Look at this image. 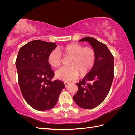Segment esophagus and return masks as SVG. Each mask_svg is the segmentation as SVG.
Wrapping results in <instances>:
<instances>
[{
  "label": "esophagus",
  "mask_w": 135,
  "mask_h": 135,
  "mask_svg": "<svg viewBox=\"0 0 135 135\" xmlns=\"http://www.w3.org/2000/svg\"><path fill=\"white\" fill-rule=\"evenodd\" d=\"M69 82H68V81H65V82H64V84H65V85L66 87L68 86V85H69Z\"/></svg>",
  "instance_id": "1"
}]
</instances>
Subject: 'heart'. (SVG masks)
Instances as JSON below:
<instances>
[{
	"label": "heart",
	"mask_w": 135,
	"mask_h": 135,
	"mask_svg": "<svg viewBox=\"0 0 135 135\" xmlns=\"http://www.w3.org/2000/svg\"><path fill=\"white\" fill-rule=\"evenodd\" d=\"M60 51L65 56H70L69 60V66L62 67L55 72L57 79L64 81L74 80L80 74L84 75L90 71L95 62V52L91 47H84L82 45L73 43L62 48L55 49L49 54L48 64L53 68H57L61 64L62 57Z\"/></svg>",
	"instance_id": "heart-1"
}]
</instances>
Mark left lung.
I'll use <instances>...</instances> for the list:
<instances>
[{"instance_id": "left-lung-1", "label": "left lung", "mask_w": 135, "mask_h": 135, "mask_svg": "<svg viewBox=\"0 0 135 135\" xmlns=\"http://www.w3.org/2000/svg\"><path fill=\"white\" fill-rule=\"evenodd\" d=\"M79 42H87L95 52L92 69L84 78L76 83L78 87L73 96L76 104L83 109L95 108L103 102L110 91L114 78V57L105 44L91 37Z\"/></svg>"}]
</instances>
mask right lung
I'll use <instances>...</instances> for the list:
<instances>
[{"label":"right lung","instance_id":"obj_1","mask_svg":"<svg viewBox=\"0 0 135 135\" xmlns=\"http://www.w3.org/2000/svg\"><path fill=\"white\" fill-rule=\"evenodd\" d=\"M57 46L32 40L20 48L16 61L22 95L31 107L39 111L54 108L65 87L62 81L51 80L54 72L47 61L49 54Z\"/></svg>","mask_w":135,"mask_h":135}]
</instances>
